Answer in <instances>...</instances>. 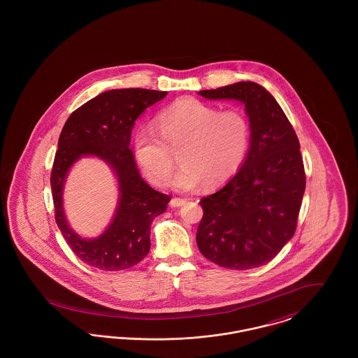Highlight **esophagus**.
<instances>
[{
  "instance_id": "esophagus-1",
  "label": "esophagus",
  "mask_w": 358,
  "mask_h": 358,
  "mask_svg": "<svg viewBox=\"0 0 358 358\" xmlns=\"http://www.w3.org/2000/svg\"><path fill=\"white\" fill-rule=\"evenodd\" d=\"M187 203V200H184V199H178V197H174V199H171V208H178V206H182V205Z\"/></svg>"
}]
</instances>
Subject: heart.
Segmentation results:
<instances>
[{"label": "heart", "instance_id": "1", "mask_svg": "<svg viewBox=\"0 0 358 358\" xmlns=\"http://www.w3.org/2000/svg\"><path fill=\"white\" fill-rule=\"evenodd\" d=\"M251 134V123L243 111H220L189 98L162 110L155 127H141L134 136V152L155 185L169 182L176 164L173 153H178L182 168L173 187L192 190L204 182L216 187L229 181L244 164Z\"/></svg>", "mask_w": 358, "mask_h": 358}]
</instances>
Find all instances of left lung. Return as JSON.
Wrapping results in <instances>:
<instances>
[{"mask_svg":"<svg viewBox=\"0 0 358 358\" xmlns=\"http://www.w3.org/2000/svg\"><path fill=\"white\" fill-rule=\"evenodd\" d=\"M199 95L243 103L252 134L238 173L201 199L196 241L220 267L255 268L273 260L295 234L306 187L299 141L275 98L257 83L238 82Z\"/></svg>","mask_w":358,"mask_h":358,"instance_id":"left-lung-1","label":"left lung"}]
</instances>
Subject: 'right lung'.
<instances>
[{"label":"right lung","instance_id":"1","mask_svg":"<svg viewBox=\"0 0 358 358\" xmlns=\"http://www.w3.org/2000/svg\"><path fill=\"white\" fill-rule=\"evenodd\" d=\"M166 95V91L145 88L110 90L75 110L62 130L51 173L55 220L73 254L91 267L126 270L150 251V225L166 210L171 196L143 181L129 146L136 118ZM85 155L101 157L113 169L120 190L113 220L95 239L79 237L69 227L62 208L69 169Z\"/></svg>","mask_w":358,"mask_h":358}]
</instances>
